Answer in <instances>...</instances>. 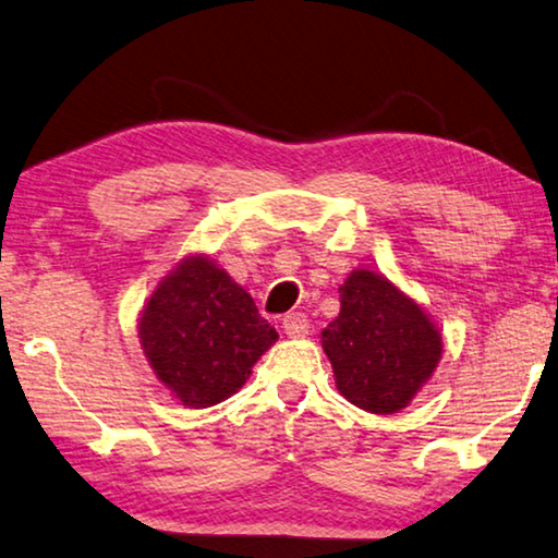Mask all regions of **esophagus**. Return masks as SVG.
<instances>
[{
  "label": "esophagus",
  "instance_id": "obj_1",
  "mask_svg": "<svg viewBox=\"0 0 558 558\" xmlns=\"http://www.w3.org/2000/svg\"><path fill=\"white\" fill-rule=\"evenodd\" d=\"M281 326H284V333L291 336V339H301V336L308 333V328H312V324H308V318L304 314H287L284 322H281Z\"/></svg>",
  "mask_w": 558,
  "mask_h": 558
}]
</instances>
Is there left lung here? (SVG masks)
Returning a JSON list of instances; mask_svg holds the SVG:
<instances>
[{"label": "left lung", "mask_w": 558, "mask_h": 558, "mask_svg": "<svg viewBox=\"0 0 558 558\" xmlns=\"http://www.w3.org/2000/svg\"><path fill=\"white\" fill-rule=\"evenodd\" d=\"M339 291L341 314L322 331L336 388L368 413H398L440 363V328L383 274L353 269Z\"/></svg>", "instance_id": "obj_1"}]
</instances>
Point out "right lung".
<instances>
[{"label": "right lung", "instance_id": "add662e5", "mask_svg": "<svg viewBox=\"0 0 558 558\" xmlns=\"http://www.w3.org/2000/svg\"><path fill=\"white\" fill-rule=\"evenodd\" d=\"M138 339L172 398L209 408L244 386L279 336L230 274L193 254L155 287L141 312Z\"/></svg>", "mask_w": 558, "mask_h": 558}]
</instances>
